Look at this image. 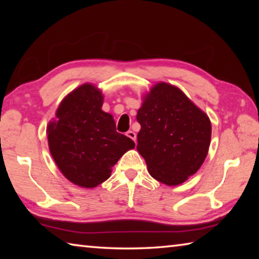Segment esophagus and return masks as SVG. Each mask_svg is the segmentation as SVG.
Listing matches in <instances>:
<instances>
[{"label": "esophagus", "instance_id": "1", "mask_svg": "<svg viewBox=\"0 0 259 259\" xmlns=\"http://www.w3.org/2000/svg\"><path fill=\"white\" fill-rule=\"evenodd\" d=\"M125 135H126V136H128V137H129V138H131V139H133V140H134V142H136V139H137V135H136V134L134 133V131H131V130H129V131H128V133H126Z\"/></svg>", "mask_w": 259, "mask_h": 259}]
</instances>
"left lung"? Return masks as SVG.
Masks as SVG:
<instances>
[{"label":"left lung","instance_id":"1","mask_svg":"<svg viewBox=\"0 0 259 259\" xmlns=\"http://www.w3.org/2000/svg\"><path fill=\"white\" fill-rule=\"evenodd\" d=\"M137 121V151L153 178L174 186L200 169L208 154L211 123L182 90L157 83L138 109Z\"/></svg>","mask_w":259,"mask_h":259}]
</instances>
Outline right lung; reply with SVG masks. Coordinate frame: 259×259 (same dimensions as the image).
Here are the masks:
<instances>
[{
  "label": "right lung",
  "instance_id": "1",
  "mask_svg": "<svg viewBox=\"0 0 259 259\" xmlns=\"http://www.w3.org/2000/svg\"><path fill=\"white\" fill-rule=\"evenodd\" d=\"M103 95L83 84L65 97L48 125L49 150L60 171L78 186L93 188L109 178L114 164L134 140L117 133L111 114L102 111Z\"/></svg>",
  "mask_w": 259,
  "mask_h": 259
}]
</instances>
